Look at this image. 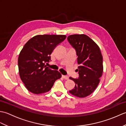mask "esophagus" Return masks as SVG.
<instances>
[{"label": "esophagus", "instance_id": "obj_1", "mask_svg": "<svg viewBox=\"0 0 126 126\" xmlns=\"http://www.w3.org/2000/svg\"><path fill=\"white\" fill-rule=\"evenodd\" d=\"M62 77H63V78H64L65 79H69V77L66 75H62Z\"/></svg>", "mask_w": 126, "mask_h": 126}]
</instances>
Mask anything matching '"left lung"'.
I'll return each mask as SVG.
<instances>
[{
    "instance_id": "left-lung-1",
    "label": "left lung",
    "mask_w": 126,
    "mask_h": 126,
    "mask_svg": "<svg viewBox=\"0 0 126 126\" xmlns=\"http://www.w3.org/2000/svg\"><path fill=\"white\" fill-rule=\"evenodd\" d=\"M68 41L75 50L77 56L79 77H70L75 86L69 91L72 95L85 97L91 94L97 87L103 73V58L98 45L85 34H73Z\"/></svg>"
}]
</instances>
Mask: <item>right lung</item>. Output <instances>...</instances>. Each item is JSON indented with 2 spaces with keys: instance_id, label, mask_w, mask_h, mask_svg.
<instances>
[{
  "instance_id": "add662e5",
  "label": "right lung",
  "mask_w": 126,
  "mask_h": 126,
  "mask_svg": "<svg viewBox=\"0 0 126 126\" xmlns=\"http://www.w3.org/2000/svg\"><path fill=\"white\" fill-rule=\"evenodd\" d=\"M66 38L65 35H37L29 40L19 55L18 64L22 81L27 89L35 94L51 89L61 74L45 65L50 55Z\"/></svg>"
}]
</instances>
